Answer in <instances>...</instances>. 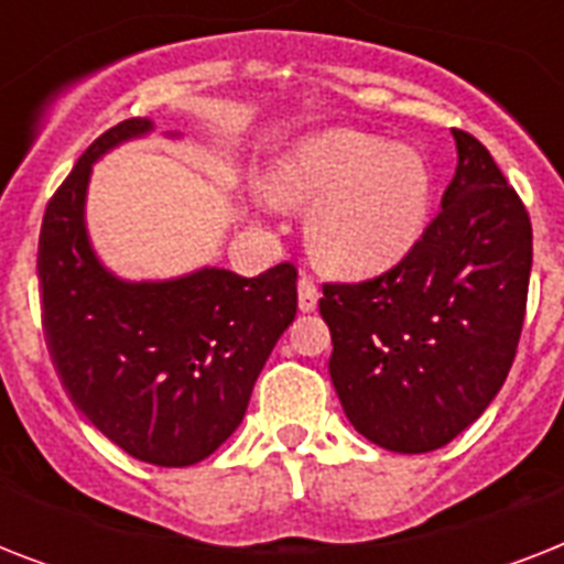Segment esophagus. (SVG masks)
<instances>
[{"label": "esophagus", "instance_id": "34e87169", "mask_svg": "<svg viewBox=\"0 0 564 564\" xmlns=\"http://www.w3.org/2000/svg\"><path fill=\"white\" fill-rule=\"evenodd\" d=\"M318 307V286L310 274H301L299 281V310L301 313H313Z\"/></svg>", "mask_w": 564, "mask_h": 564}]
</instances>
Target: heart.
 <instances>
[{"instance_id":"obj_1","label":"heart","mask_w":564,"mask_h":564,"mask_svg":"<svg viewBox=\"0 0 564 564\" xmlns=\"http://www.w3.org/2000/svg\"><path fill=\"white\" fill-rule=\"evenodd\" d=\"M274 202L310 207V251L327 272L375 278L419 246L433 178L410 145L336 128L307 137L272 172Z\"/></svg>"}]
</instances>
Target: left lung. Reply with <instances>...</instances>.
Wrapping results in <instances>:
<instances>
[{
    "instance_id": "1",
    "label": "left lung",
    "mask_w": 564,
    "mask_h": 564,
    "mask_svg": "<svg viewBox=\"0 0 564 564\" xmlns=\"http://www.w3.org/2000/svg\"><path fill=\"white\" fill-rule=\"evenodd\" d=\"M456 172L419 246L375 281L325 283L330 380L357 433L394 454L447 445L516 360L533 228L486 145L454 131Z\"/></svg>"
}]
</instances>
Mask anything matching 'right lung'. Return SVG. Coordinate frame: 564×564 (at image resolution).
Returning <instances> with one entry per match:
<instances>
[{"label": "right lung", "mask_w": 564, "mask_h": 564, "mask_svg": "<svg viewBox=\"0 0 564 564\" xmlns=\"http://www.w3.org/2000/svg\"><path fill=\"white\" fill-rule=\"evenodd\" d=\"M152 131V119H126L78 158L46 204L37 278L48 354L75 406L140 463L184 468L239 427L295 318L299 272L290 263L257 278L216 265L170 281L110 272L84 216L93 163Z\"/></svg>", "instance_id": "add662e5"}]
</instances>
